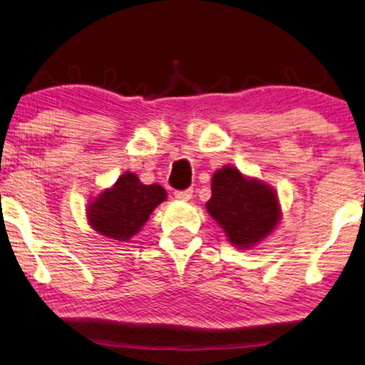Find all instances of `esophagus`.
Here are the masks:
<instances>
[{"instance_id": "obj_1", "label": "esophagus", "mask_w": 365, "mask_h": 365, "mask_svg": "<svg viewBox=\"0 0 365 365\" xmlns=\"http://www.w3.org/2000/svg\"><path fill=\"white\" fill-rule=\"evenodd\" d=\"M191 196H192V189H184V191L174 192V197L179 199V201H189Z\"/></svg>"}]
</instances>
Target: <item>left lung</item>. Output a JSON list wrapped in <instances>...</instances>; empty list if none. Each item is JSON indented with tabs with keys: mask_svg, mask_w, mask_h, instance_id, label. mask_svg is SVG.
<instances>
[{
	"mask_svg": "<svg viewBox=\"0 0 365 365\" xmlns=\"http://www.w3.org/2000/svg\"><path fill=\"white\" fill-rule=\"evenodd\" d=\"M211 189L206 209L232 246L249 249L276 229L281 207L271 186L246 178L237 168L224 166L214 173Z\"/></svg>",
	"mask_w": 365,
	"mask_h": 365,
	"instance_id": "left-lung-1",
	"label": "left lung"
}]
</instances>
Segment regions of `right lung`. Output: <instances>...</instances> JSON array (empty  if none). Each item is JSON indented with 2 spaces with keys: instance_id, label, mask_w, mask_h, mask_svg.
Listing matches in <instances>:
<instances>
[{
  "instance_id": "add662e5",
  "label": "right lung",
  "mask_w": 365,
  "mask_h": 365,
  "mask_svg": "<svg viewBox=\"0 0 365 365\" xmlns=\"http://www.w3.org/2000/svg\"><path fill=\"white\" fill-rule=\"evenodd\" d=\"M166 199L159 184H143L134 173H124L113 187L104 189L88 206L94 231L114 241H129L141 231L151 212Z\"/></svg>"
}]
</instances>
